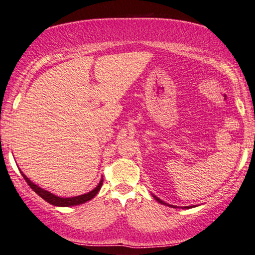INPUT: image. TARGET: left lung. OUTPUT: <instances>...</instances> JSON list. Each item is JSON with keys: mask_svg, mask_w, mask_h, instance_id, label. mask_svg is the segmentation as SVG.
Wrapping results in <instances>:
<instances>
[{"mask_svg": "<svg viewBox=\"0 0 255 255\" xmlns=\"http://www.w3.org/2000/svg\"><path fill=\"white\" fill-rule=\"evenodd\" d=\"M152 196H153V198H155L157 201H158V202L159 203H162V204H165V206H168V207H171V208H177V207H175V206H172V204H168V203H166V202H164V201H162V200H160L159 198H157V196L156 195H153L152 194ZM194 207H196V206H189V207H181V208H194Z\"/></svg>", "mask_w": 255, "mask_h": 255, "instance_id": "obj_1", "label": "left lung"}]
</instances>
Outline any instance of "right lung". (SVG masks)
I'll use <instances>...</instances> for the list:
<instances>
[{
  "mask_svg": "<svg viewBox=\"0 0 255 255\" xmlns=\"http://www.w3.org/2000/svg\"><path fill=\"white\" fill-rule=\"evenodd\" d=\"M20 173L24 177L25 181L28 184V186H30V187L33 189V191L37 193L40 198H42L45 201H47L48 203H51V204H53V206H56V207H73V206H78V204L85 203L87 201H90L91 199L95 198V196L98 194L99 189L102 188V186H103V178H102V180L99 181L98 186H97L96 188H93L91 192L87 193V194L73 196V198H60V196H56L55 194H53V193L46 191V189L41 188V187H39L38 185H35L34 182H32L30 179H28L21 171H20Z\"/></svg>",
  "mask_w": 255,
  "mask_h": 255,
  "instance_id": "add662e5",
  "label": "right lung"
}]
</instances>
